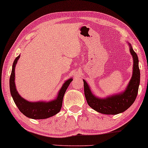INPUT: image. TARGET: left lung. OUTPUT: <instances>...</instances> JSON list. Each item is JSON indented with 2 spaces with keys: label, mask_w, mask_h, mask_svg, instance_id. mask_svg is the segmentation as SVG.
I'll return each mask as SVG.
<instances>
[{
  "label": "left lung",
  "mask_w": 148,
  "mask_h": 148,
  "mask_svg": "<svg viewBox=\"0 0 148 148\" xmlns=\"http://www.w3.org/2000/svg\"><path fill=\"white\" fill-rule=\"evenodd\" d=\"M131 54L133 56V74L132 78L123 93L118 95L107 97L106 98H98L90 91L88 84L84 80V94L88 104L96 111L103 114H116L122 113L125 111L134 102L138 92L140 80V72L138 66V55L134 51L130 44H129Z\"/></svg>",
  "instance_id": "8db88e82"
}]
</instances>
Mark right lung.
Returning <instances> with one entry per match:
<instances>
[{
  "label": "right lung",
  "mask_w": 148,
  "mask_h": 148,
  "mask_svg": "<svg viewBox=\"0 0 148 148\" xmlns=\"http://www.w3.org/2000/svg\"><path fill=\"white\" fill-rule=\"evenodd\" d=\"M20 58V55L17 56L13 62L12 69L10 77V94L13 100L16 103L18 108L24 115L28 118L32 119H46L54 116L60 111L62 106L63 97L66 91L68 86L72 81V78H70L64 84L61 89L58 92L56 99L51 102H30L22 98L18 93L14 83L15 76V66Z\"/></svg>",
  "instance_id": "add662e5"
}]
</instances>
